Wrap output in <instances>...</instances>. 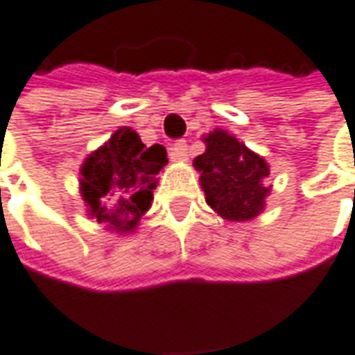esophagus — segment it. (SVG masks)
Masks as SVG:
<instances>
[{
    "label": "esophagus",
    "mask_w": 355,
    "mask_h": 355,
    "mask_svg": "<svg viewBox=\"0 0 355 355\" xmlns=\"http://www.w3.org/2000/svg\"><path fill=\"white\" fill-rule=\"evenodd\" d=\"M187 150H189L187 142H185V140H178L172 146V152H170V154H172L173 160H187Z\"/></svg>",
    "instance_id": "obj_1"
}]
</instances>
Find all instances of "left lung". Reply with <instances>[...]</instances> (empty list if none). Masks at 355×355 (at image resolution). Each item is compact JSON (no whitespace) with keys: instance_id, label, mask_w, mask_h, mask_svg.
Listing matches in <instances>:
<instances>
[{"instance_id":"8db88e82","label":"left lung","mask_w":355,"mask_h":355,"mask_svg":"<svg viewBox=\"0 0 355 355\" xmlns=\"http://www.w3.org/2000/svg\"><path fill=\"white\" fill-rule=\"evenodd\" d=\"M207 148L193 160L207 203L227 220L256 218L266 207L270 166L236 137L216 128L205 139Z\"/></svg>"}]
</instances>
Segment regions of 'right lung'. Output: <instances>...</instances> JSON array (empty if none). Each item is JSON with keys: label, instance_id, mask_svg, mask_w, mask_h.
Returning <instances> with one entry per match:
<instances>
[{"label": "right lung", "instance_id": "1", "mask_svg": "<svg viewBox=\"0 0 355 355\" xmlns=\"http://www.w3.org/2000/svg\"><path fill=\"white\" fill-rule=\"evenodd\" d=\"M166 164L162 144L146 148L132 128L121 127L85 158L80 170V193L87 215L107 230L132 232L152 205L156 175Z\"/></svg>", "mask_w": 355, "mask_h": 355}]
</instances>
